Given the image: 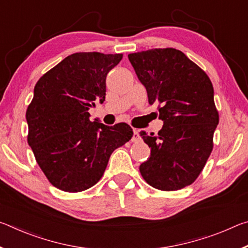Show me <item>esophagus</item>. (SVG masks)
Masks as SVG:
<instances>
[{
	"instance_id": "34e87169",
	"label": "esophagus",
	"mask_w": 248,
	"mask_h": 248,
	"mask_svg": "<svg viewBox=\"0 0 248 248\" xmlns=\"http://www.w3.org/2000/svg\"><path fill=\"white\" fill-rule=\"evenodd\" d=\"M132 142H137L140 140V134H139V131L136 129H133V134H132Z\"/></svg>"
}]
</instances>
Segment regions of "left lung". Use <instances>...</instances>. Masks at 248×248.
<instances>
[{
  "instance_id": "left-lung-1",
  "label": "left lung",
  "mask_w": 248,
  "mask_h": 248,
  "mask_svg": "<svg viewBox=\"0 0 248 248\" xmlns=\"http://www.w3.org/2000/svg\"><path fill=\"white\" fill-rule=\"evenodd\" d=\"M149 104H158L163 128L157 136L141 131L151 148L140 165L142 177L159 190H178L198 177L213 149L219 124L213 86L207 74L174 48L128 54Z\"/></svg>"
}]
</instances>
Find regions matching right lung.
Segmentation results:
<instances>
[{
  "label": "right lung",
  "instance_id": "right-lung-1",
  "mask_svg": "<svg viewBox=\"0 0 248 248\" xmlns=\"http://www.w3.org/2000/svg\"><path fill=\"white\" fill-rule=\"evenodd\" d=\"M123 54L78 52L37 82L26 111L28 144L46 177L66 192L86 190L102 178L111 153L132 138L129 124L90 120L103 103L106 77Z\"/></svg>",
  "mask_w": 248,
  "mask_h": 248
}]
</instances>
